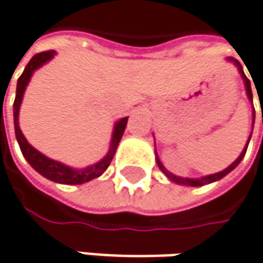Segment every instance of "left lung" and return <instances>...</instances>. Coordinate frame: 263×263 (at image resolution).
I'll use <instances>...</instances> for the list:
<instances>
[{"instance_id": "8db88e82", "label": "left lung", "mask_w": 263, "mask_h": 263, "mask_svg": "<svg viewBox=\"0 0 263 263\" xmlns=\"http://www.w3.org/2000/svg\"><path fill=\"white\" fill-rule=\"evenodd\" d=\"M227 60H228V62H231V63H234L235 66H237L238 72H240L241 78H243V82H245V88H246V94H247V98H249V101L253 104V94H252V88H250V81L246 78V74H245V72H243V67H241V64L238 63V60H235V59H233V57H228ZM252 115H253V122H252V131H253V123H255V107H253V113H252ZM262 119H263V111H262ZM250 137H252V134L249 135V140H247V143H246L243 152L240 153V156L235 159L234 162L228 166V167H225L223 171H221V172H216V174H212V175H206V177H200V178H184V177H178V175H174L172 172H169L165 166L162 165V162H160V159H159V156H157V152H156V163H157V166H159V169H160V171L165 174L166 177L169 178V181H172V182H175V184H179V185H187V187H201V185H206V184H211V182H216V181L222 179L225 175H228L231 171H234L235 167L238 166V163L243 160V157H245L246 150H247V145H249V141H250Z\"/></svg>"}]
</instances>
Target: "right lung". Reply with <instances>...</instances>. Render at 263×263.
<instances>
[{
	"label": "right lung",
	"mask_w": 263,
	"mask_h": 263,
	"mask_svg": "<svg viewBox=\"0 0 263 263\" xmlns=\"http://www.w3.org/2000/svg\"><path fill=\"white\" fill-rule=\"evenodd\" d=\"M54 55H55V51H52V50L51 51L40 52V54L33 55L30 59V62L28 63V66L25 67L23 73L20 74V78H18L17 81V89H16V100H14V104H13L14 131H16V138H17V143L20 145V150H22V153L25 156V159L28 160L29 165L32 166L38 174H41L42 177H45L47 179H50V181L59 182V184L79 185V184H84V182H88V181H91L94 178H98L100 175H103L104 171L109 167L110 162H111L113 156L116 153V148H118V145L120 143V138H122V135L125 132L126 123H128V118H122V119H119L115 123L107 154L101 160H98L97 163L86 166V167H82V169L70 167V166L64 165L62 162H57L54 159H50L45 154L38 152L36 148H33L28 143V140L25 138V135L22 134V129L18 126L20 104H22L23 94L26 91V86H28L29 81H30L33 72L38 70L45 63H48Z\"/></svg>",
	"instance_id": "1"
}]
</instances>
